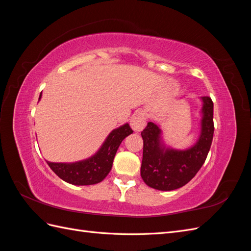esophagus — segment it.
<instances>
[{"mask_svg":"<svg viewBox=\"0 0 251 251\" xmlns=\"http://www.w3.org/2000/svg\"><path fill=\"white\" fill-rule=\"evenodd\" d=\"M147 124V117L143 113H139L131 119V126L135 132H140L143 130Z\"/></svg>","mask_w":251,"mask_h":251,"instance_id":"obj_1","label":"esophagus"}]
</instances>
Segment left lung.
<instances>
[{
    "label": "left lung",
    "mask_w": 251,
    "mask_h": 251,
    "mask_svg": "<svg viewBox=\"0 0 251 251\" xmlns=\"http://www.w3.org/2000/svg\"><path fill=\"white\" fill-rule=\"evenodd\" d=\"M201 135L195 146L185 151L165 149L160 141L161 130L148 123L141 132L143 154L140 174L144 183L159 191H174L188 183L204 164L214 137V102L202 97Z\"/></svg>",
    "instance_id": "8db88e82"
}]
</instances>
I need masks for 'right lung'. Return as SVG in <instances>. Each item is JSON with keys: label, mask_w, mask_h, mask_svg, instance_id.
<instances>
[{"label": "right lung", "mask_w": 251, "mask_h": 251, "mask_svg": "<svg viewBox=\"0 0 251 251\" xmlns=\"http://www.w3.org/2000/svg\"><path fill=\"white\" fill-rule=\"evenodd\" d=\"M40 95V100H41ZM133 133L127 124L112 131L97 153L87 160L75 163L47 161L50 169L64 181L74 185H92L101 182L112 169L114 157L123 140Z\"/></svg>", "instance_id": "obj_1"}]
</instances>
